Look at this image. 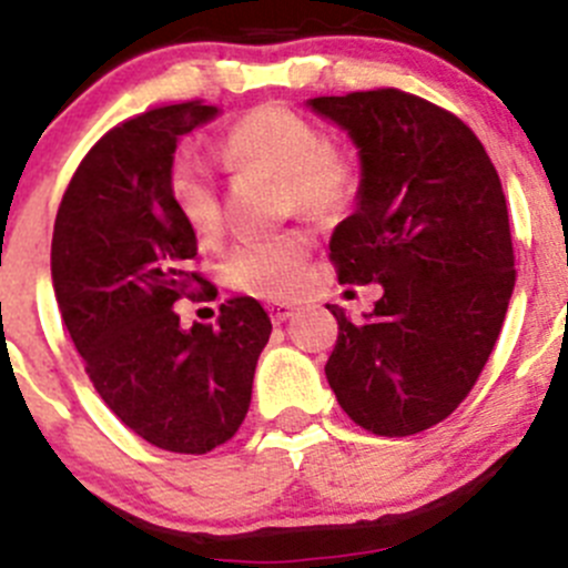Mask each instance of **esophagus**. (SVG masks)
Returning <instances> with one entry per match:
<instances>
[{
    "instance_id": "obj_1",
    "label": "esophagus",
    "mask_w": 568,
    "mask_h": 568,
    "mask_svg": "<svg viewBox=\"0 0 568 568\" xmlns=\"http://www.w3.org/2000/svg\"><path fill=\"white\" fill-rule=\"evenodd\" d=\"M268 316H272L274 325H283L285 320H291V316H294V308H291V305H285V302H272V305H268Z\"/></svg>"
}]
</instances>
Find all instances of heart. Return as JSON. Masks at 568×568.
<instances>
[{
  "instance_id": "b5f03b06",
  "label": "heart",
  "mask_w": 568,
  "mask_h": 568,
  "mask_svg": "<svg viewBox=\"0 0 568 568\" xmlns=\"http://www.w3.org/2000/svg\"><path fill=\"white\" fill-rule=\"evenodd\" d=\"M221 162L235 173L277 176L280 204L311 215H336L353 204L362 184L358 156L327 142L308 116L277 105L243 114L219 142ZM168 193L182 224L212 243L221 235V199L206 164L195 153H179L168 173ZM308 237L288 230L248 237L224 257V280L243 294L283 300L294 294L308 260Z\"/></svg>"
}]
</instances>
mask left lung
<instances>
[{
    "label": "left lung",
    "instance_id": "left-lung-1",
    "mask_svg": "<svg viewBox=\"0 0 568 568\" xmlns=\"http://www.w3.org/2000/svg\"><path fill=\"white\" fill-rule=\"evenodd\" d=\"M358 148L356 210L331 235L338 283H378L325 375L353 420L381 437L426 432L474 389L510 305L516 272L499 173L474 131L397 89L308 100Z\"/></svg>",
    "mask_w": 568,
    "mask_h": 568
}]
</instances>
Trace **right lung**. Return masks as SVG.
I'll list each match as a JSON object with an SVG mask.
<instances>
[{"label":"right lung","instance_id":"1","mask_svg":"<svg viewBox=\"0 0 568 568\" xmlns=\"http://www.w3.org/2000/svg\"><path fill=\"white\" fill-rule=\"evenodd\" d=\"M215 105H162L111 129L75 171L52 232L61 320L105 406L156 448L206 454L241 428L272 320L252 296L221 305L219 325H179L173 302L204 277L199 241L168 193L179 140Z\"/></svg>","mask_w":568,"mask_h":568}]
</instances>
